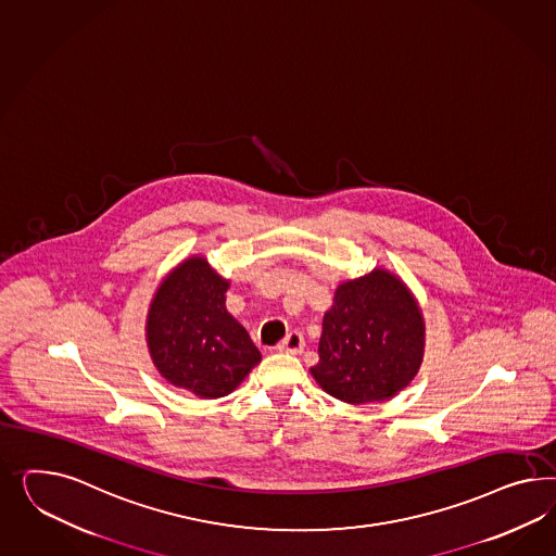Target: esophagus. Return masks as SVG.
Here are the masks:
<instances>
[{
    "instance_id": "1",
    "label": "esophagus",
    "mask_w": 556,
    "mask_h": 556,
    "mask_svg": "<svg viewBox=\"0 0 556 556\" xmlns=\"http://www.w3.org/2000/svg\"><path fill=\"white\" fill-rule=\"evenodd\" d=\"M302 348H304V337L299 331L286 334L285 341L278 345V350L285 353H301Z\"/></svg>"
}]
</instances>
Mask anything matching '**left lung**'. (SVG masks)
I'll use <instances>...</instances> for the list:
<instances>
[{
    "label": "left lung",
    "instance_id": "obj_1",
    "mask_svg": "<svg viewBox=\"0 0 556 556\" xmlns=\"http://www.w3.org/2000/svg\"><path fill=\"white\" fill-rule=\"evenodd\" d=\"M422 348L425 325L413 294L390 271L374 270L337 288L311 374L337 400H386L410 383Z\"/></svg>",
    "mask_w": 556,
    "mask_h": 556
}]
</instances>
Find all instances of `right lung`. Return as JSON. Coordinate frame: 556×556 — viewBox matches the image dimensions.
<instances>
[{
	"label": "right lung",
	"mask_w": 556,
	"mask_h": 556,
	"mask_svg": "<svg viewBox=\"0 0 556 556\" xmlns=\"http://www.w3.org/2000/svg\"><path fill=\"white\" fill-rule=\"evenodd\" d=\"M227 286L203 257H191L160 285L148 315V348L160 374L205 400L233 392L262 359L225 308Z\"/></svg>",
	"instance_id": "obj_1"
}]
</instances>
